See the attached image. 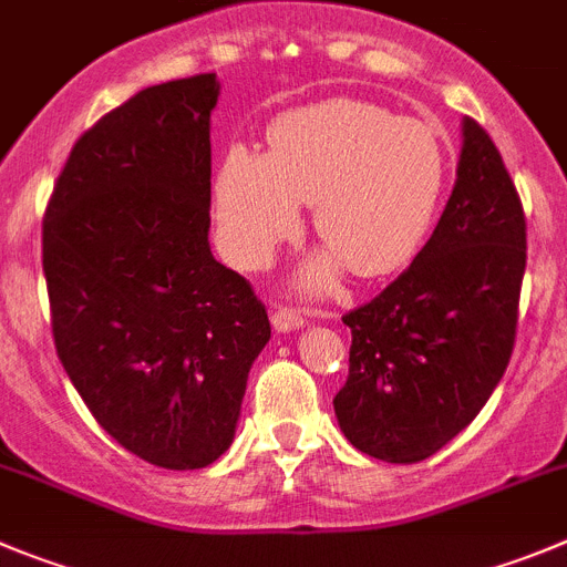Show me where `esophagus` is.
I'll return each instance as SVG.
<instances>
[{
    "label": "esophagus",
    "mask_w": 567,
    "mask_h": 567,
    "mask_svg": "<svg viewBox=\"0 0 567 567\" xmlns=\"http://www.w3.org/2000/svg\"><path fill=\"white\" fill-rule=\"evenodd\" d=\"M272 326L275 331L300 329V326H303V315L295 309H287V306H278V309L272 311Z\"/></svg>",
    "instance_id": "obj_1"
}]
</instances>
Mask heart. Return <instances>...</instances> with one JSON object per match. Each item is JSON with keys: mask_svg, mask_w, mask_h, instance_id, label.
I'll list each match as a JSON object with an SVG mask.
<instances>
[{"mask_svg": "<svg viewBox=\"0 0 567 567\" xmlns=\"http://www.w3.org/2000/svg\"><path fill=\"white\" fill-rule=\"evenodd\" d=\"M446 148L430 123L351 97L311 103L269 126V154L233 143L213 182L227 258L261 267L315 202V233L360 278L402 267L439 207ZM326 258L311 278L334 267Z\"/></svg>", "mask_w": 567, "mask_h": 567, "instance_id": "1", "label": "heart"}]
</instances>
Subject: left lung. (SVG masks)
Here are the masks:
<instances>
[{"instance_id": "obj_1", "label": "left lung", "mask_w": 567, "mask_h": 567, "mask_svg": "<svg viewBox=\"0 0 567 567\" xmlns=\"http://www.w3.org/2000/svg\"><path fill=\"white\" fill-rule=\"evenodd\" d=\"M526 213L497 145L464 121L458 179L430 241L351 329L342 433L388 464L430 458L481 413L517 337Z\"/></svg>"}]
</instances>
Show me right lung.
Returning <instances> with one entry per match:
<instances>
[{"instance_id": "obj_1", "label": "right lung", "mask_w": 567, "mask_h": 567, "mask_svg": "<svg viewBox=\"0 0 567 567\" xmlns=\"http://www.w3.org/2000/svg\"><path fill=\"white\" fill-rule=\"evenodd\" d=\"M216 101L202 72L103 114L41 221L55 354L95 422L165 470H199L230 446L269 340L249 280L207 244Z\"/></svg>"}]
</instances>
